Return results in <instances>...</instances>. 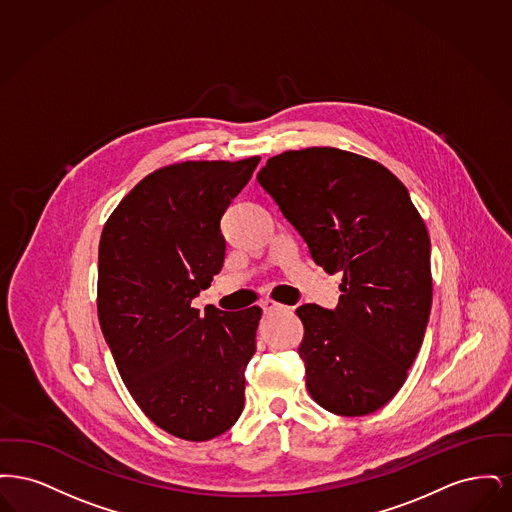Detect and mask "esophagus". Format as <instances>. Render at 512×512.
<instances>
[{
	"instance_id": "obj_1",
	"label": "esophagus",
	"mask_w": 512,
	"mask_h": 512,
	"mask_svg": "<svg viewBox=\"0 0 512 512\" xmlns=\"http://www.w3.org/2000/svg\"><path fill=\"white\" fill-rule=\"evenodd\" d=\"M261 307H263L265 313H274V311H286V309H290V307H286V305H282V303H278V301H274V299H265V301L261 303Z\"/></svg>"
}]
</instances>
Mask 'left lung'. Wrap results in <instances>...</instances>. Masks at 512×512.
<instances>
[{
	"mask_svg": "<svg viewBox=\"0 0 512 512\" xmlns=\"http://www.w3.org/2000/svg\"><path fill=\"white\" fill-rule=\"evenodd\" d=\"M318 267L341 272L334 311L301 305L299 355L320 407L363 416L401 390L432 309L430 236L403 182L336 147L270 157L257 174Z\"/></svg>",
	"mask_w": 512,
	"mask_h": 512,
	"instance_id": "left-lung-1",
	"label": "left lung"
}]
</instances>
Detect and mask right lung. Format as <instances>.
Here are the masks:
<instances>
[{"mask_svg": "<svg viewBox=\"0 0 512 512\" xmlns=\"http://www.w3.org/2000/svg\"><path fill=\"white\" fill-rule=\"evenodd\" d=\"M261 157L157 169L124 195L99 240L98 317L122 382L161 430L224 434L244 411L259 307H192L224 263L220 219Z\"/></svg>", "mask_w": 512, "mask_h": 512, "instance_id": "add662e5", "label": "right lung"}]
</instances>
